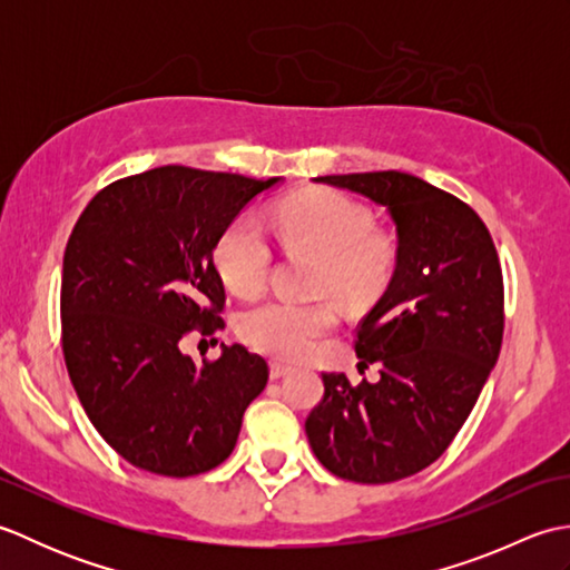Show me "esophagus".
<instances>
[{
    "instance_id": "1",
    "label": "esophagus",
    "mask_w": 570,
    "mask_h": 570,
    "mask_svg": "<svg viewBox=\"0 0 570 570\" xmlns=\"http://www.w3.org/2000/svg\"><path fill=\"white\" fill-rule=\"evenodd\" d=\"M288 372H292V367H288L286 362H278V360H272V362H269V374H272V380L284 377V374H288Z\"/></svg>"
}]
</instances>
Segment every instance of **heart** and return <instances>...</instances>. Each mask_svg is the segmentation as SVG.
<instances>
[{"label": "heart", "instance_id": "heart-1", "mask_svg": "<svg viewBox=\"0 0 570 570\" xmlns=\"http://www.w3.org/2000/svg\"><path fill=\"white\" fill-rule=\"evenodd\" d=\"M372 225L370 208L325 188L284 200L274 215L282 245L316 257L313 292L331 294L347 308L374 304L396 269V239ZM213 259L227 288L254 296L269 276L272 249L259 223L242 213L217 237ZM335 323L337 308L328 298H272L242 313L239 335L262 353L301 357Z\"/></svg>", "mask_w": 570, "mask_h": 570}]
</instances>
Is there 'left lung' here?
Returning <instances> with one entry per match:
<instances>
[{
	"instance_id": "left-lung-1",
	"label": "left lung",
	"mask_w": 570,
	"mask_h": 570,
	"mask_svg": "<svg viewBox=\"0 0 570 570\" xmlns=\"http://www.w3.org/2000/svg\"><path fill=\"white\" fill-rule=\"evenodd\" d=\"M384 205L396 225L390 286L355 335L360 372H325L306 419L313 453L333 475L382 485L429 468L453 443L498 362L504 284L490 229L468 203L402 171L321 176Z\"/></svg>"
}]
</instances>
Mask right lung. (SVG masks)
Segmentation results:
<instances>
[{"label": "right lung", "mask_w": 570, "mask_h": 570, "mask_svg": "<svg viewBox=\"0 0 570 570\" xmlns=\"http://www.w3.org/2000/svg\"><path fill=\"white\" fill-rule=\"evenodd\" d=\"M278 178L159 166L105 186L63 254L60 343L85 414L127 463L168 478L217 468L269 380L245 345L180 353L225 328L215 242Z\"/></svg>", "instance_id": "right-lung-1"}]
</instances>
